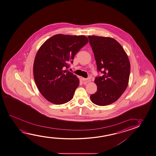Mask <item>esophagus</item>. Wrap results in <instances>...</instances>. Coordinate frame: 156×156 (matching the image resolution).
Instances as JSON below:
<instances>
[{"mask_svg": "<svg viewBox=\"0 0 156 156\" xmlns=\"http://www.w3.org/2000/svg\"><path fill=\"white\" fill-rule=\"evenodd\" d=\"M81 80L84 81V83H87L88 82L90 81V79L89 78H81Z\"/></svg>", "mask_w": 156, "mask_h": 156, "instance_id": "esophagus-1", "label": "esophagus"}]
</instances>
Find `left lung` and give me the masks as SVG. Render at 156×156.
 Masks as SVG:
<instances>
[{
    "instance_id": "obj_1",
    "label": "left lung",
    "mask_w": 156,
    "mask_h": 156,
    "mask_svg": "<svg viewBox=\"0 0 156 156\" xmlns=\"http://www.w3.org/2000/svg\"><path fill=\"white\" fill-rule=\"evenodd\" d=\"M97 66L98 72L103 73L95 77L97 91L90 100L98 106H107L118 100L129 83L130 64L123 48L114 38L88 36Z\"/></svg>"
}]
</instances>
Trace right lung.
I'll return each mask as SVG.
<instances>
[{"label":"right lung","instance_id":"obj_1","mask_svg":"<svg viewBox=\"0 0 156 156\" xmlns=\"http://www.w3.org/2000/svg\"><path fill=\"white\" fill-rule=\"evenodd\" d=\"M88 42L83 35L57 34L40 48L34 60L33 75L38 90L48 101L62 105L72 99L79 79L64 70L73 63L75 55Z\"/></svg>","mask_w":156,"mask_h":156}]
</instances>
